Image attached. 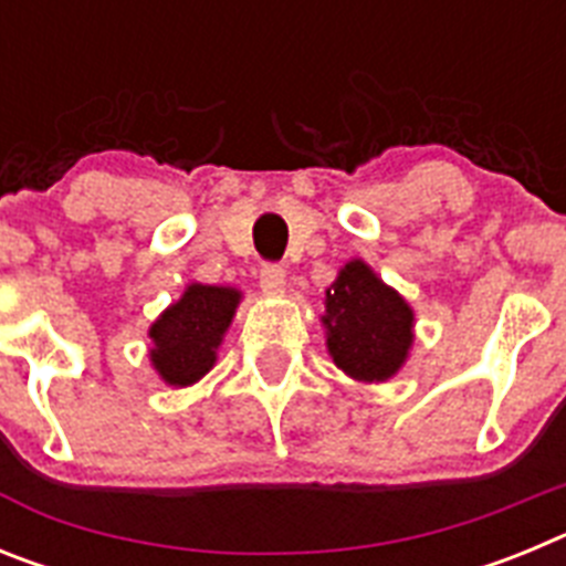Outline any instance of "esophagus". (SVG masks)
Returning <instances> with one entry per match:
<instances>
[{
  "instance_id": "1",
  "label": "esophagus",
  "mask_w": 566,
  "mask_h": 566,
  "mask_svg": "<svg viewBox=\"0 0 566 566\" xmlns=\"http://www.w3.org/2000/svg\"><path fill=\"white\" fill-rule=\"evenodd\" d=\"M260 289L266 294H283L286 289V269L280 263H263L260 269Z\"/></svg>"
}]
</instances>
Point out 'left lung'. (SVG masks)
<instances>
[{"instance_id": "8db88e82", "label": "left lung", "mask_w": 566, "mask_h": 566, "mask_svg": "<svg viewBox=\"0 0 566 566\" xmlns=\"http://www.w3.org/2000/svg\"><path fill=\"white\" fill-rule=\"evenodd\" d=\"M328 352L348 377L388 379L411 348L413 312L363 260L345 263L326 292Z\"/></svg>"}]
</instances>
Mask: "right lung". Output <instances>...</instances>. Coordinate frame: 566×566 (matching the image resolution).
Returning a JSON list of instances; mask_svg holds the SVG:
<instances>
[{"mask_svg": "<svg viewBox=\"0 0 566 566\" xmlns=\"http://www.w3.org/2000/svg\"><path fill=\"white\" fill-rule=\"evenodd\" d=\"M240 292L223 286H192L149 328L155 371L169 385H192L214 365V348L232 323Z\"/></svg>", "mask_w": 566, "mask_h": 566, "instance_id": "right-lung-1", "label": "right lung"}]
</instances>
